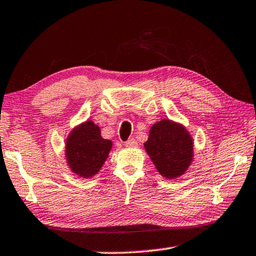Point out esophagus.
I'll return each mask as SVG.
<instances>
[{
	"label": "esophagus",
	"mask_w": 256,
	"mask_h": 256,
	"mask_svg": "<svg viewBox=\"0 0 256 256\" xmlns=\"http://www.w3.org/2000/svg\"><path fill=\"white\" fill-rule=\"evenodd\" d=\"M136 146H138V142L134 139H130L125 142V147L126 148H136Z\"/></svg>",
	"instance_id": "esophagus-1"
}]
</instances>
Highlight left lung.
<instances>
[{
  "label": "left lung",
  "instance_id": "left-lung-1",
  "mask_svg": "<svg viewBox=\"0 0 256 256\" xmlns=\"http://www.w3.org/2000/svg\"><path fill=\"white\" fill-rule=\"evenodd\" d=\"M146 152L162 176L176 179L184 176L194 160V141L184 125L162 120L149 130Z\"/></svg>",
  "mask_w": 256,
  "mask_h": 256
}]
</instances>
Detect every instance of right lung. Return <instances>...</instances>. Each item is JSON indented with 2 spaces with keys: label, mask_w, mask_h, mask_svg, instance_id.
<instances>
[{
  "label": "right lung",
  "mask_w": 256,
  "mask_h": 256,
  "mask_svg": "<svg viewBox=\"0 0 256 256\" xmlns=\"http://www.w3.org/2000/svg\"><path fill=\"white\" fill-rule=\"evenodd\" d=\"M112 147V141L101 136L98 125L92 120H86L77 125L68 134L64 157L72 172L88 179L100 171Z\"/></svg>",
  "instance_id": "add662e5"
}]
</instances>
